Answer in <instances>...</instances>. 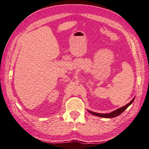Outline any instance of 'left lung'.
Here are the masks:
<instances>
[{
	"instance_id": "1",
	"label": "left lung",
	"mask_w": 149,
	"mask_h": 149,
	"mask_svg": "<svg viewBox=\"0 0 149 149\" xmlns=\"http://www.w3.org/2000/svg\"><path fill=\"white\" fill-rule=\"evenodd\" d=\"M134 98L130 102H129L128 104H127L126 105L124 106V107H122L121 108H118L117 110H114L113 111L110 112V113H96V112H94V111H92L91 110H87L89 113L92 114L93 115H95V116H97V117H103V118H114L115 117L118 116V115H120L122 112L124 111L126 109L128 108V107H130V106L133 103L134 100Z\"/></svg>"
}]
</instances>
